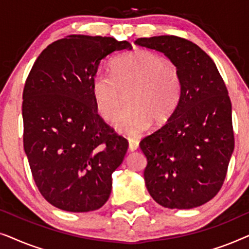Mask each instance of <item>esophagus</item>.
<instances>
[{"label":"esophagus","mask_w":249,"mask_h":249,"mask_svg":"<svg viewBox=\"0 0 249 249\" xmlns=\"http://www.w3.org/2000/svg\"><path fill=\"white\" fill-rule=\"evenodd\" d=\"M139 146V142L137 139H129V151L134 152L138 148Z\"/></svg>","instance_id":"esophagus-1"}]
</instances>
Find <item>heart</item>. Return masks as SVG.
<instances>
[{"label": "heart", "mask_w": 249, "mask_h": 249, "mask_svg": "<svg viewBox=\"0 0 249 249\" xmlns=\"http://www.w3.org/2000/svg\"><path fill=\"white\" fill-rule=\"evenodd\" d=\"M112 74L97 71L90 91L96 110L104 120L117 117L122 93L128 89L129 105L114 121L121 134L135 136L151 125L169 120L178 107L181 78L178 68L158 53L137 49L119 57L111 66Z\"/></svg>", "instance_id": "1"}]
</instances>
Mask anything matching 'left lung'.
Returning a JSON list of instances; mask_svg holds the SVG:
<instances>
[{"mask_svg":"<svg viewBox=\"0 0 249 249\" xmlns=\"http://www.w3.org/2000/svg\"><path fill=\"white\" fill-rule=\"evenodd\" d=\"M135 44L164 53L181 78L176 111L139 144L147 159L146 188L168 209L203 205L222 187L234 148L226 85L213 60L190 40L165 35Z\"/></svg>","mask_w":249,"mask_h":249,"instance_id":"8db88e82","label":"left lung"}]
</instances>
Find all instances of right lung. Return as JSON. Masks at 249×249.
Returning <instances> with one entry per match:
<instances>
[{
  "label": "right lung",
  "mask_w": 249,
  "mask_h": 249,
  "mask_svg": "<svg viewBox=\"0 0 249 249\" xmlns=\"http://www.w3.org/2000/svg\"><path fill=\"white\" fill-rule=\"evenodd\" d=\"M131 49L112 37L70 35L50 44L30 70L23 148L37 188L57 209L90 212L110 197L128 142L97 114L90 84L104 57Z\"/></svg>",
  "instance_id": "right-lung-1"
}]
</instances>
